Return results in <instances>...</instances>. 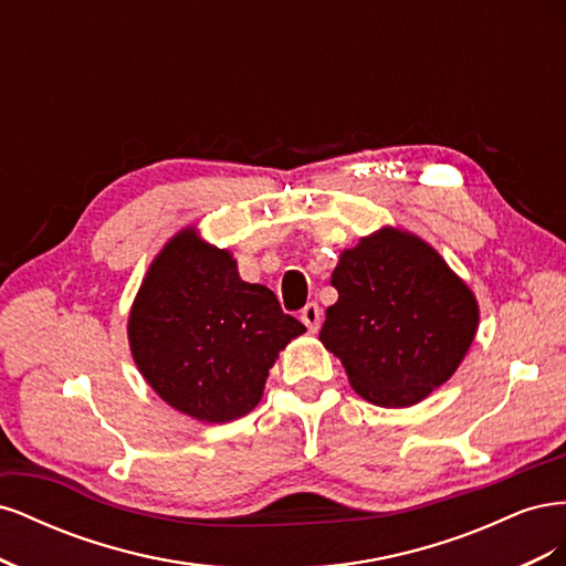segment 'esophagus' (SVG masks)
Segmentation results:
<instances>
[{"label":"esophagus","mask_w":566,"mask_h":566,"mask_svg":"<svg viewBox=\"0 0 566 566\" xmlns=\"http://www.w3.org/2000/svg\"><path fill=\"white\" fill-rule=\"evenodd\" d=\"M321 306L316 304V302H310L302 310V314H300V318H302V323L306 325V328H310L312 333H316L318 328H321Z\"/></svg>","instance_id":"esophagus-1"}]
</instances>
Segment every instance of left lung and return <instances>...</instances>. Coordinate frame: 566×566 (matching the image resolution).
I'll use <instances>...</instances> for the list:
<instances>
[{"label":"left lung","instance_id":"obj_1","mask_svg":"<svg viewBox=\"0 0 566 566\" xmlns=\"http://www.w3.org/2000/svg\"><path fill=\"white\" fill-rule=\"evenodd\" d=\"M337 302L318 339L356 394L406 408L447 382L465 358L479 306L465 281L422 238L385 227L339 254Z\"/></svg>","mask_w":566,"mask_h":566}]
</instances>
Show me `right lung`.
<instances>
[{
	"mask_svg": "<svg viewBox=\"0 0 566 566\" xmlns=\"http://www.w3.org/2000/svg\"><path fill=\"white\" fill-rule=\"evenodd\" d=\"M304 331L266 285L238 276L229 250L205 243L193 227L153 260L127 323L144 380L200 422L248 416L279 352Z\"/></svg>",
	"mask_w": 566,
	"mask_h": 566,
	"instance_id": "1",
	"label": "right lung"
}]
</instances>
